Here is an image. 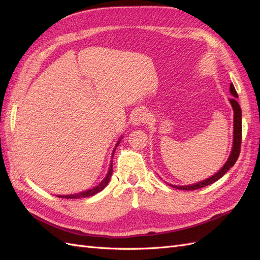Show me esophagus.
<instances>
[{"instance_id":"esophagus-1","label":"esophagus","mask_w":260,"mask_h":260,"mask_svg":"<svg viewBox=\"0 0 260 260\" xmlns=\"http://www.w3.org/2000/svg\"><path fill=\"white\" fill-rule=\"evenodd\" d=\"M148 120V115L143 109H138L132 115V122L135 125L145 123Z\"/></svg>"}]
</instances>
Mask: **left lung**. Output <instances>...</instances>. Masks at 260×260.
Wrapping results in <instances>:
<instances>
[{"mask_svg": "<svg viewBox=\"0 0 260 260\" xmlns=\"http://www.w3.org/2000/svg\"><path fill=\"white\" fill-rule=\"evenodd\" d=\"M230 93L234 96V99H230V103L232 105L233 112H234V118H233L234 129H233V146L231 149V154L229 156V158H228L226 162L223 165V167L217 172V174H215L214 176H211L210 178H208L206 180L201 181V182L190 184V185H171V184H169L170 186L179 188V190H185V191L198 190V188L207 186L211 183L216 182L217 180L221 178L228 170H229L231 167H233L235 161L238 160L240 152H241V143H242V111H241V107L237 101L238 93H237V91H235V88L232 83L230 84Z\"/></svg>", "mask_w": 260, "mask_h": 260, "instance_id": "obj_1", "label": "left lung"}]
</instances>
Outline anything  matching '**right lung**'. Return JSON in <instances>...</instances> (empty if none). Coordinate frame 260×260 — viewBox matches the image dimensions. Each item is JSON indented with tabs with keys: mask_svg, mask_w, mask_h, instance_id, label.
Listing matches in <instances>:
<instances>
[{
	"mask_svg": "<svg viewBox=\"0 0 260 260\" xmlns=\"http://www.w3.org/2000/svg\"><path fill=\"white\" fill-rule=\"evenodd\" d=\"M120 140H121V139L118 140V142H117V144H116V146H115V148H114L113 156H114V153H115V151H116V147H117L118 145H119V143H120ZM112 158H113V157H112ZM112 174H113V161L111 162V166H109V170H108V172H107L106 177H105V178L103 179V181H102V182H101L99 185H96L95 187L90 188V190H86V191H83V192H80V193L73 194V195H57V196H58V198H61V199H82V198H89V196L95 195L96 193H99V192H101L102 190H103V188L108 184L109 180H111Z\"/></svg>",
	"mask_w": 260,
	"mask_h": 260,
	"instance_id": "1",
	"label": "right lung"
}]
</instances>
